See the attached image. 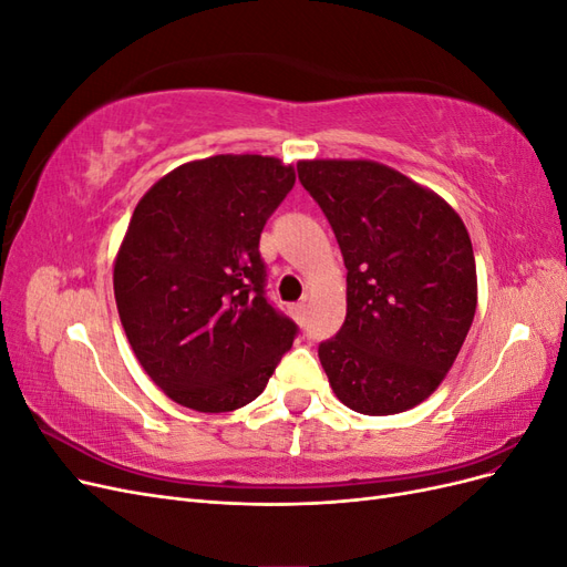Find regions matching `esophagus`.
<instances>
[{"instance_id":"1","label":"esophagus","mask_w":567,"mask_h":567,"mask_svg":"<svg viewBox=\"0 0 567 567\" xmlns=\"http://www.w3.org/2000/svg\"><path fill=\"white\" fill-rule=\"evenodd\" d=\"M290 310H293V317L298 319V321H305V315H307V302L302 300V302H296L293 307H290Z\"/></svg>"}]
</instances>
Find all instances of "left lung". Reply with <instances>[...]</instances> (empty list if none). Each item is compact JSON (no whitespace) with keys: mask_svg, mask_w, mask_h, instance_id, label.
I'll use <instances>...</instances> for the list:
<instances>
[{"mask_svg":"<svg viewBox=\"0 0 567 567\" xmlns=\"http://www.w3.org/2000/svg\"><path fill=\"white\" fill-rule=\"evenodd\" d=\"M348 269V315L319 346L336 398L359 414L416 406L442 383L477 305L471 236L427 188L373 161H302Z\"/></svg>","mask_w":567,"mask_h":567,"instance_id":"left-lung-1","label":"left lung"}]
</instances>
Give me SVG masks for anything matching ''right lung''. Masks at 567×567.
Here are the masks:
<instances>
[{"label": "right lung", "mask_w": 567, "mask_h": 567, "mask_svg": "<svg viewBox=\"0 0 567 567\" xmlns=\"http://www.w3.org/2000/svg\"><path fill=\"white\" fill-rule=\"evenodd\" d=\"M296 184L267 156L179 165L134 208L113 288L130 346L169 400L221 414L252 402L298 323L267 298L260 234Z\"/></svg>", "instance_id": "1"}]
</instances>
